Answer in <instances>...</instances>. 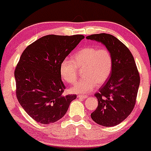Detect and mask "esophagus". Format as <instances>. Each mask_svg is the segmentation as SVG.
Segmentation results:
<instances>
[{"instance_id":"esophagus-1","label":"esophagus","mask_w":151,"mask_h":151,"mask_svg":"<svg viewBox=\"0 0 151 151\" xmlns=\"http://www.w3.org/2000/svg\"><path fill=\"white\" fill-rule=\"evenodd\" d=\"M77 97L79 98V99H86L87 98V96H84V95H77Z\"/></svg>"}]
</instances>
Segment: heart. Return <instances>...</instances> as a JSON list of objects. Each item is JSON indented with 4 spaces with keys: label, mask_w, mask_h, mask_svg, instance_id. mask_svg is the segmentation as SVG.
<instances>
[{
    "label": "heart",
    "mask_w": 151,
    "mask_h": 151,
    "mask_svg": "<svg viewBox=\"0 0 151 151\" xmlns=\"http://www.w3.org/2000/svg\"><path fill=\"white\" fill-rule=\"evenodd\" d=\"M113 67L112 55L106 48L88 46L77 52L72 60L65 58L60 65V72L66 82L73 84L78 76V69H83L84 78L78 81L70 89L71 92L86 94L98 84L107 80Z\"/></svg>",
    "instance_id": "1"
}]
</instances>
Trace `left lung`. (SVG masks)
Listing matches in <instances>:
<instances>
[{
  "instance_id": "left-lung-1",
  "label": "left lung",
  "mask_w": 151,
  "mask_h": 151,
  "mask_svg": "<svg viewBox=\"0 0 151 151\" xmlns=\"http://www.w3.org/2000/svg\"><path fill=\"white\" fill-rule=\"evenodd\" d=\"M86 39L102 43L113 58L108 81L95 93L98 106L91 117L101 126H116L129 116L136 104L140 84L136 62L127 47L111 35L94 34L87 36Z\"/></svg>"
}]
</instances>
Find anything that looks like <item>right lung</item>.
Masks as SVG:
<instances>
[{
	"mask_svg": "<svg viewBox=\"0 0 151 151\" xmlns=\"http://www.w3.org/2000/svg\"><path fill=\"white\" fill-rule=\"evenodd\" d=\"M82 35H49L27 46L15 70L16 96L31 118L42 124L56 122L65 116L77 95H63L65 86L60 63L81 40Z\"/></svg>",
	"mask_w": 151,
	"mask_h": 151,
	"instance_id": "1",
	"label": "right lung"
}]
</instances>
